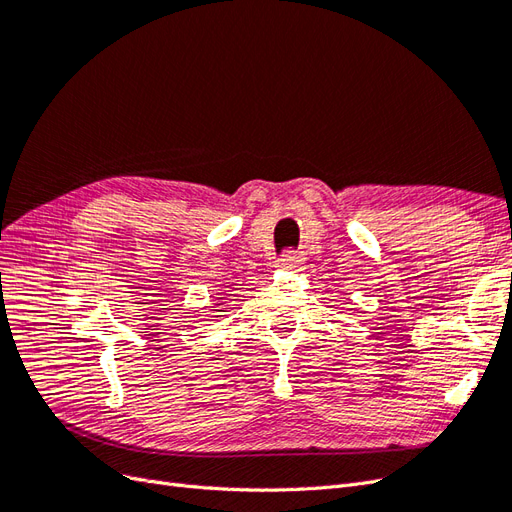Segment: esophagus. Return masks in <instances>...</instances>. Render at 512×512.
Listing matches in <instances>:
<instances>
[{
  "mask_svg": "<svg viewBox=\"0 0 512 512\" xmlns=\"http://www.w3.org/2000/svg\"><path fill=\"white\" fill-rule=\"evenodd\" d=\"M303 254L301 252H286L282 258L277 260V267H282L286 271H301L303 269Z\"/></svg>",
  "mask_w": 512,
  "mask_h": 512,
  "instance_id": "esophagus-1",
  "label": "esophagus"
}]
</instances>
